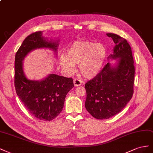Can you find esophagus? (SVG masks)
<instances>
[{"instance_id":"esophagus-1","label":"esophagus","mask_w":153,"mask_h":153,"mask_svg":"<svg viewBox=\"0 0 153 153\" xmlns=\"http://www.w3.org/2000/svg\"><path fill=\"white\" fill-rule=\"evenodd\" d=\"M74 84L76 86H80V85H82V81L79 79H75L74 81Z\"/></svg>"}]
</instances>
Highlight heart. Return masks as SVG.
<instances>
[{"label": "heart", "instance_id": "b5f03b06", "mask_svg": "<svg viewBox=\"0 0 153 153\" xmlns=\"http://www.w3.org/2000/svg\"><path fill=\"white\" fill-rule=\"evenodd\" d=\"M67 58L62 56L59 59L60 66L68 74L76 71L78 64L79 71L87 78L95 76L101 71L107 56L106 47L101 43L91 42H76L66 51Z\"/></svg>", "mask_w": 153, "mask_h": 153}]
</instances>
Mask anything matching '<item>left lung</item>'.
Returning <instances> with one entry per match:
<instances>
[{
  "instance_id": "1",
  "label": "left lung",
  "mask_w": 153,
  "mask_h": 153,
  "mask_svg": "<svg viewBox=\"0 0 153 153\" xmlns=\"http://www.w3.org/2000/svg\"><path fill=\"white\" fill-rule=\"evenodd\" d=\"M115 43L113 54L108 58L117 59L118 64L112 67L110 63L93 79L85 84V107L97 119H107L123 110L132 98L134 65L131 49L127 40L116 34L108 33Z\"/></svg>"
}]
</instances>
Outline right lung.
<instances>
[{
    "mask_svg": "<svg viewBox=\"0 0 153 153\" xmlns=\"http://www.w3.org/2000/svg\"><path fill=\"white\" fill-rule=\"evenodd\" d=\"M42 32L25 38L15 54V87L17 95L29 113L39 120L51 121L62 112L66 95L73 87L72 78L50 74L42 81L28 79L24 75L22 61L30 51L49 48L55 52L58 43L49 42Z\"/></svg>",
    "mask_w": 153,
    "mask_h": 153,
    "instance_id": "add662e5",
    "label": "right lung"
}]
</instances>
